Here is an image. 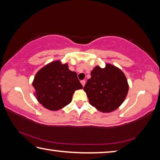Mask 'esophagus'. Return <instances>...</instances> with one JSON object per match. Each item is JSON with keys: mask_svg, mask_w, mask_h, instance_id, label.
Returning a JSON list of instances; mask_svg holds the SVG:
<instances>
[{"mask_svg": "<svg viewBox=\"0 0 160 160\" xmlns=\"http://www.w3.org/2000/svg\"><path fill=\"white\" fill-rule=\"evenodd\" d=\"M80 82H81V84H82L83 87L85 86V80H81Z\"/></svg>", "mask_w": 160, "mask_h": 160, "instance_id": "obj_1", "label": "esophagus"}]
</instances>
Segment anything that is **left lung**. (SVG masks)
Returning a JSON list of instances; mask_svg holds the SVG:
<instances>
[{
    "mask_svg": "<svg viewBox=\"0 0 160 160\" xmlns=\"http://www.w3.org/2000/svg\"><path fill=\"white\" fill-rule=\"evenodd\" d=\"M84 87L90 104L97 110L109 113L116 110L125 100L128 81L122 70L107 63L104 68L96 66Z\"/></svg>",
    "mask_w": 160,
    "mask_h": 160,
    "instance_id": "obj_1",
    "label": "left lung"
}]
</instances>
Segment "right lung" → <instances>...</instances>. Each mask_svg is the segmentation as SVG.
Returning a JSON list of instances; mask_svg holds the SVG:
<instances>
[{
  "mask_svg": "<svg viewBox=\"0 0 160 160\" xmlns=\"http://www.w3.org/2000/svg\"><path fill=\"white\" fill-rule=\"evenodd\" d=\"M32 85L38 102L51 111L59 110L70 104L75 91L82 88L76 72L60 61L51 62L40 69Z\"/></svg>",
  "mask_w": 160,
  "mask_h": 160,
  "instance_id": "right-lung-1",
  "label": "right lung"
}]
</instances>
